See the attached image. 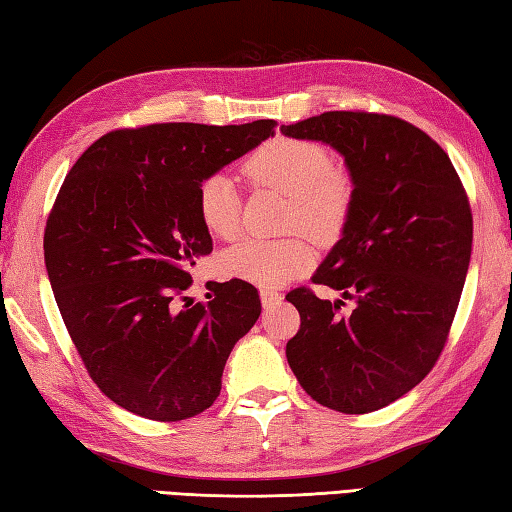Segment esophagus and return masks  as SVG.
Listing matches in <instances>:
<instances>
[{
	"mask_svg": "<svg viewBox=\"0 0 512 512\" xmlns=\"http://www.w3.org/2000/svg\"><path fill=\"white\" fill-rule=\"evenodd\" d=\"M259 297H262V306L270 308V306H275V303L281 301V292H277L273 288H262V290H259Z\"/></svg>",
	"mask_w": 512,
	"mask_h": 512,
	"instance_id": "34e87169",
	"label": "esophagus"
}]
</instances>
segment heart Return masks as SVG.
<instances>
[{"instance_id": "1", "label": "heart", "mask_w": 512, "mask_h": 512, "mask_svg": "<svg viewBox=\"0 0 512 512\" xmlns=\"http://www.w3.org/2000/svg\"><path fill=\"white\" fill-rule=\"evenodd\" d=\"M250 182L290 198L288 226L301 228L314 242L332 244L345 231L354 206V178L334 165L330 151L312 140L275 138L244 160ZM202 226L217 239H233L239 231L242 198L226 173L206 176L195 195ZM314 253L303 237L244 239L222 257L226 275L255 286L277 288L306 275Z\"/></svg>"}]
</instances>
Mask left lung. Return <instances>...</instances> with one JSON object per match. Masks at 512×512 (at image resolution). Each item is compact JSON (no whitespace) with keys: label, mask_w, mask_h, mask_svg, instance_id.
<instances>
[{"label":"left lung","mask_w":512,"mask_h":512,"mask_svg":"<svg viewBox=\"0 0 512 512\" xmlns=\"http://www.w3.org/2000/svg\"><path fill=\"white\" fill-rule=\"evenodd\" d=\"M281 132L334 147L356 187L343 237L312 277L354 310L290 290L301 328L288 365L319 405L378 411L431 372L449 339L471 262L469 198L447 151L402 118L325 112Z\"/></svg>","instance_id":"1"}]
</instances>
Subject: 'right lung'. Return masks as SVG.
<instances>
[{
	"label": "right lung",
	"mask_w": 512,
	"mask_h": 512,
	"mask_svg": "<svg viewBox=\"0 0 512 512\" xmlns=\"http://www.w3.org/2000/svg\"><path fill=\"white\" fill-rule=\"evenodd\" d=\"M246 125L156 123L114 129L65 176L43 257L70 339L103 394L158 422L209 409L235 343L262 312L242 279L184 297L189 268L213 250L200 182L275 134Z\"/></svg>",
	"instance_id": "obj_1"
}]
</instances>
